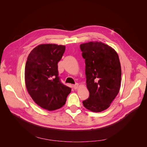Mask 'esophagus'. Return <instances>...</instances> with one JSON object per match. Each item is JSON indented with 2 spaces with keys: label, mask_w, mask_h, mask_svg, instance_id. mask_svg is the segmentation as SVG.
I'll return each mask as SVG.
<instances>
[{
  "label": "esophagus",
  "mask_w": 147,
  "mask_h": 147,
  "mask_svg": "<svg viewBox=\"0 0 147 147\" xmlns=\"http://www.w3.org/2000/svg\"><path fill=\"white\" fill-rule=\"evenodd\" d=\"M78 87H79V84H77V83L74 84V85H73V86L74 89H77V88H78Z\"/></svg>",
  "instance_id": "esophagus-1"
}]
</instances>
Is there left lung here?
Returning a JSON list of instances; mask_svg holds the SVG:
<instances>
[{
  "label": "left lung",
  "mask_w": 147,
  "mask_h": 147,
  "mask_svg": "<svg viewBox=\"0 0 147 147\" xmlns=\"http://www.w3.org/2000/svg\"><path fill=\"white\" fill-rule=\"evenodd\" d=\"M85 59L86 85L89 98L83 101L86 109L94 112L106 110L118 94L121 67L117 53L102 42H89L80 45Z\"/></svg>",
  "instance_id": "obj_1"
}]
</instances>
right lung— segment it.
Returning <instances> with one entry per match:
<instances>
[{"label": "right lung", "instance_id": "1", "mask_svg": "<svg viewBox=\"0 0 147 147\" xmlns=\"http://www.w3.org/2000/svg\"><path fill=\"white\" fill-rule=\"evenodd\" d=\"M64 45H39L29 53L25 68L27 90L33 100L48 111L65 105L71 88L63 84L58 76V63L65 51Z\"/></svg>", "mask_w": 147, "mask_h": 147}]
</instances>
